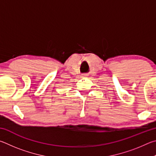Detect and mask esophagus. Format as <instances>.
<instances>
[{"label": "esophagus", "mask_w": 156, "mask_h": 156, "mask_svg": "<svg viewBox=\"0 0 156 156\" xmlns=\"http://www.w3.org/2000/svg\"><path fill=\"white\" fill-rule=\"evenodd\" d=\"M88 76V74H83L82 76H82V77H87Z\"/></svg>", "instance_id": "1"}]
</instances>
